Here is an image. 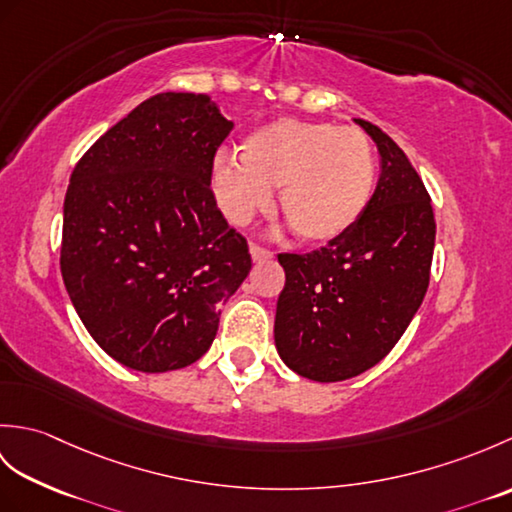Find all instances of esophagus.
<instances>
[{
	"instance_id": "34e87169",
	"label": "esophagus",
	"mask_w": 512,
	"mask_h": 512,
	"mask_svg": "<svg viewBox=\"0 0 512 512\" xmlns=\"http://www.w3.org/2000/svg\"><path fill=\"white\" fill-rule=\"evenodd\" d=\"M250 257H253V262H264V259H273V250L259 244H250Z\"/></svg>"
}]
</instances>
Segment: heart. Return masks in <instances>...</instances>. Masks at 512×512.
I'll list each match as a JSON object with an SVG mask.
<instances>
[{
	"mask_svg": "<svg viewBox=\"0 0 512 512\" xmlns=\"http://www.w3.org/2000/svg\"><path fill=\"white\" fill-rule=\"evenodd\" d=\"M237 160L217 158L213 189L224 215L246 224L273 200L301 242L328 244L361 220L376 184L369 138L356 127L277 118L239 143Z\"/></svg>",
	"mask_w": 512,
	"mask_h": 512,
	"instance_id": "heart-1",
	"label": "heart"
}]
</instances>
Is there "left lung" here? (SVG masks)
I'll list each match as a JSON object with an SVG mask.
<instances>
[{
	"label": "left lung",
	"mask_w": 512,
	"mask_h": 512,
	"mask_svg": "<svg viewBox=\"0 0 512 512\" xmlns=\"http://www.w3.org/2000/svg\"><path fill=\"white\" fill-rule=\"evenodd\" d=\"M380 154V178L350 231L306 255L281 253L286 270L275 345L303 378L339 383L367 372L405 334L429 288L436 220L405 151L356 118Z\"/></svg>",
	"instance_id": "1"
}]
</instances>
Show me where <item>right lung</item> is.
I'll use <instances>...</instances> for the list:
<instances>
[{
    "mask_svg": "<svg viewBox=\"0 0 512 512\" xmlns=\"http://www.w3.org/2000/svg\"><path fill=\"white\" fill-rule=\"evenodd\" d=\"M233 123L204 94L140 103L76 162L63 202L61 275L92 339L160 374L209 350L220 306L250 273L246 237L211 189Z\"/></svg>",
    "mask_w": 512,
    "mask_h": 512,
    "instance_id": "right-lung-1",
    "label": "right lung"
}]
</instances>
